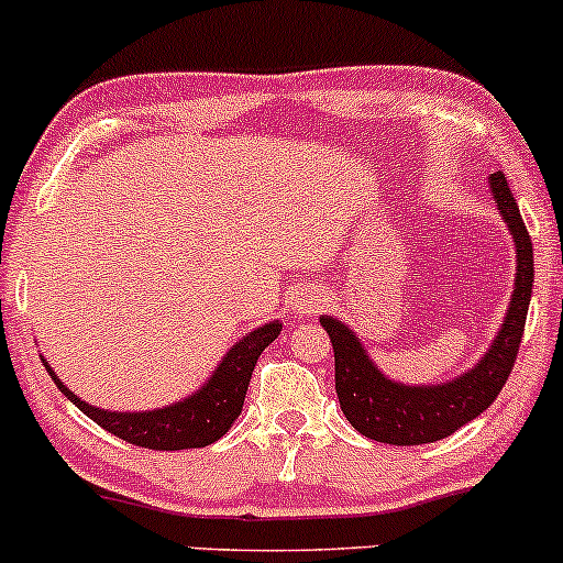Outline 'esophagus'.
<instances>
[{
	"label": "esophagus",
	"instance_id": "esophagus-1",
	"mask_svg": "<svg viewBox=\"0 0 563 563\" xmlns=\"http://www.w3.org/2000/svg\"><path fill=\"white\" fill-rule=\"evenodd\" d=\"M290 307H294V314H299V318H309V314H314L322 307V296L314 294V290H303V294L290 301Z\"/></svg>",
	"mask_w": 563,
	"mask_h": 563
}]
</instances>
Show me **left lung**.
<instances>
[{
  "label": "left lung",
  "instance_id": "left-lung-1",
  "mask_svg": "<svg viewBox=\"0 0 563 563\" xmlns=\"http://www.w3.org/2000/svg\"><path fill=\"white\" fill-rule=\"evenodd\" d=\"M489 190H493L497 211L514 238L516 280L500 331H497L493 346L471 371L452 380H442V384H399V380L384 376V371L373 363L365 344L346 322L335 320L331 314L320 318V325L331 335L333 344L339 405L346 421L363 437L384 444H399V448L437 442L479 418L506 386L516 354H519L521 335H525L527 309L532 299L534 260L532 241H529L519 206L510 196L506 174L495 172L489 177Z\"/></svg>",
  "mask_w": 563,
  "mask_h": 563
}]
</instances>
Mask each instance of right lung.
I'll use <instances>...</instances> for the list:
<instances>
[{"instance_id": "add662e5", "label": "right lung", "mask_w": 563, "mask_h": 563, "mask_svg": "<svg viewBox=\"0 0 563 563\" xmlns=\"http://www.w3.org/2000/svg\"><path fill=\"white\" fill-rule=\"evenodd\" d=\"M280 331L283 322L273 320L245 333L243 339H238L228 349V354L219 360L211 378L203 386H198L196 394H187L179 402L156 407V410L121 412L102 410V407L84 402L55 376L47 360H42V363L53 376L57 389L66 394L84 416L92 418L97 426H102L111 434L147 450H190L206 448V444L228 434L230 426L235 423V418L243 410V399L245 391H249L256 360L280 335Z\"/></svg>"}]
</instances>
